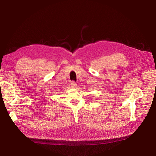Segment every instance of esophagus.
I'll list each match as a JSON object with an SVG mask.
<instances>
[{
  "mask_svg": "<svg viewBox=\"0 0 156 156\" xmlns=\"http://www.w3.org/2000/svg\"><path fill=\"white\" fill-rule=\"evenodd\" d=\"M70 85H71V87H72V88H75V87H76V82H75V81H72V82H71V84H70Z\"/></svg>",
  "mask_w": 156,
  "mask_h": 156,
  "instance_id": "34e87169",
  "label": "esophagus"
}]
</instances>
